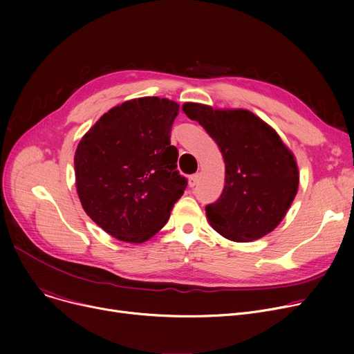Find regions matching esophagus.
<instances>
[{"label":"esophagus","mask_w":354,"mask_h":354,"mask_svg":"<svg viewBox=\"0 0 354 354\" xmlns=\"http://www.w3.org/2000/svg\"><path fill=\"white\" fill-rule=\"evenodd\" d=\"M198 180H199V174H194V175H191V176H189V187H191V188H194L195 185L198 183Z\"/></svg>","instance_id":"obj_1"}]
</instances>
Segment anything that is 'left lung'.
I'll use <instances>...</instances> for the list:
<instances>
[{"label": "left lung", "mask_w": 354, "mask_h": 354, "mask_svg": "<svg viewBox=\"0 0 354 354\" xmlns=\"http://www.w3.org/2000/svg\"><path fill=\"white\" fill-rule=\"evenodd\" d=\"M182 110L207 130L225 162L224 191L205 207L211 227L235 243L271 232L299 189L297 163L280 136L250 110L199 103H185Z\"/></svg>", "instance_id": "left-lung-1"}]
</instances>
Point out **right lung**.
Here are the masks:
<instances>
[{"instance_id": "1", "label": "right lung", "mask_w": 354, "mask_h": 354, "mask_svg": "<svg viewBox=\"0 0 354 354\" xmlns=\"http://www.w3.org/2000/svg\"><path fill=\"white\" fill-rule=\"evenodd\" d=\"M178 110L167 99L129 100L82 138L74 155L77 194L86 214L111 236L145 243L183 195L188 180L171 145Z\"/></svg>"}]
</instances>
